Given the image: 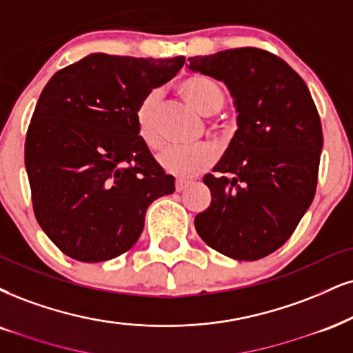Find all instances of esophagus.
I'll return each instance as SVG.
<instances>
[{"label":"esophagus","instance_id":"obj_1","mask_svg":"<svg viewBox=\"0 0 353 353\" xmlns=\"http://www.w3.org/2000/svg\"><path fill=\"white\" fill-rule=\"evenodd\" d=\"M188 185H190V181H186V180H176V181H175V190H176V191H183V190L188 188Z\"/></svg>","mask_w":353,"mask_h":353}]
</instances>
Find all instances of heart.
Masks as SVG:
<instances>
[{
  "instance_id": "1",
  "label": "heart",
  "mask_w": 353,
  "mask_h": 353,
  "mask_svg": "<svg viewBox=\"0 0 353 353\" xmlns=\"http://www.w3.org/2000/svg\"><path fill=\"white\" fill-rule=\"evenodd\" d=\"M178 91L183 94L191 106L196 108L204 116L217 114L225 104V91L221 83H217L214 78L201 75V73H194V75L181 80L178 85ZM160 103H162V93L159 90H152L139 104L136 112L139 137L152 150L162 143V137H160L159 128H157ZM214 129L223 136H228L230 132V124L221 121V123L214 124ZM216 159L217 150L211 143L203 142L190 147H165L157 155V163L168 175L176 178H191L210 168L216 162Z\"/></svg>"
}]
</instances>
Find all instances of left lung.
I'll use <instances>...</instances> for the list:
<instances>
[{"label": "left lung", "mask_w": 353, "mask_h": 353, "mask_svg": "<svg viewBox=\"0 0 353 353\" xmlns=\"http://www.w3.org/2000/svg\"><path fill=\"white\" fill-rule=\"evenodd\" d=\"M190 70L224 81L237 108L228 150L203 181L211 204L199 237L234 260H259L294 232L316 194L323 150L319 112L303 78L255 47L190 57Z\"/></svg>", "instance_id": "1"}]
</instances>
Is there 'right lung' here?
<instances>
[{
  "label": "right lung",
  "mask_w": 353,
  "mask_h": 353,
  "mask_svg": "<svg viewBox=\"0 0 353 353\" xmlns=\"http://www.w3.org/2000/svg\"><path fill=\"white\" fill-rule=\"evenodd\" d=\"M183 63L91 54L42 90L24 162L37 223L65 255L97 263L124 254L150 203L175 191V178L139 137L136 112Z\"/></svg>",
  "instance_id": "1"
}]
</instances>
